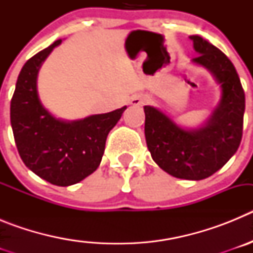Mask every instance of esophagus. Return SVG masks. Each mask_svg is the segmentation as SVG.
<instances>
[{
  "label": "esophagus",
  "instance_id": "obj_1",
  "mask_svg": "<svg viewBox=\"0 0 253 253\" xmlns=\"http://www.w3.org/2000/svg\"><path fill=\"white\" fill-rule=\"evenodd\" d=\"M147 101H148V99H147L146 95H134L130 99V104L133 106H143Z\"/></svg>",
  "mask_w": 253,
  "mask_h": 253
}]
</instances>
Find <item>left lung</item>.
Here are the masks:
<instances>
[{"mask_svg":"<svg viewBox=\"0 0 253 253\" xmlns=\"http://www.w3.org/2000/svg\"><path fill=\"white\" fill-rule=\"evenodd\" d=\"M199 55L194 63L213 73L222 87V99L207 124L182 129L156 107L144 106L146 134L153 161L177 178L203 180L222 169L242 139L245 91L233 63L216 46L198 35L190 37Z\"/></svg>","mask_w":253,"mask_h":253,"instance_id":"left-lung-1","label":"left lung"}]
</instances>
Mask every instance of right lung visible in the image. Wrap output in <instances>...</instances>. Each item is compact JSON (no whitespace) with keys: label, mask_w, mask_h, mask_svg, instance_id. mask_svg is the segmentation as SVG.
I'll list each match as a JSON object with an SVG mask.
<instances>
[{"label":"right lung","mask_w":253,"mask_h":253,"mask_svg":"<svg viewBox=\"0 0 253 253\" xmlns=\"http://www.w3.org/2000/svg\"><path fill=\"white\" fill-rule=\"evenodd\" d=\"M54 43L24 64L11 99L10 118L17 151L35 175L57 186L75 185L91 175L101 162L107 134L126 106L82 120L55 119L42 105L37 78Z\"/></svg>","instance_id":"1"}]
</instances>
